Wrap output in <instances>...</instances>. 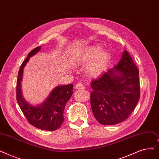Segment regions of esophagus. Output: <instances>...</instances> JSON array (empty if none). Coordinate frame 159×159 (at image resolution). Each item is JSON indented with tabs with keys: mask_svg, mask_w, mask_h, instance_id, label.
<instances>
[{
	"mask_svg": "<svg viewBox=\"0 0 159 159\" xmlns=\"http://www.w3.org/2000/svg\"><path fill=\"white\" fill-rule=\"evenodd\" d=\"M75 88L77 89H83L84 88V86L82 83H80V82H78V83H77V84L75 86Z\"/></svg>",
	"mask_w": 159,
	"mask_h": 159,
	"instance_id": "34e87169",
	"label": "esophagus"
}]
</instances>
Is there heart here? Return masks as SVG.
<instances>
[{"label":"heart","mask_w":159,"mask_h":159,"mask_svg":"<svg viewBox=\"0 0 159 159\" xmlns=\"http://www.w3.org/2000/svg\"><path fill=\"white\" fill-rule=\"evenodd\" d=\"M108 60V52L102 51V47L99 45H93L82 49L76 56V61L78 64H84L91 61L86 67V73L92 77H98L105 70Z\"/></svg>","instance_id":"1"}]
</instances>
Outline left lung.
Here are the masks:
<instances>
[{
  "label": "left lung",
  "instance_id": "1",
  "mask_svg": "<svg viewBox=\"0 0 159 159\" xmlns=\"http://www.w3.org/2000/svg\"><path fill=\"white\" fill-rule=\"evenodd\" d=\"M139 71L125 51L118 65L91 82L92 112L101 125H112L127 120L140 99Z\"/></svg>",
  "mask_w": 159,
  "mask_h": 159
}]
</instances>
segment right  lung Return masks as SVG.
Returning <instances> with one entry per match:
<instances>
[{
  "label": "right lung",
  "instance_id": "1",
  "mask_svg": "<svg viewBox=\"0 0 159 159\" xmlns=\"http://www.w3.org/2000/svg\"><path fill=\"white\" fill-rule=\"evenodd\" d=\"M41 46L31 51L23 61L18 73L16 86V98L18 105L27 120L34 127L45 130H55L62 124L66 104L73 94L72 84L59 86L51 92L47 99L40 105L34 106L26 101L21 92L23 69L30 58L41 50Z\"/></svg>",
  "mask_w": 159,
  "mask_h": 159
}]
</instances>
